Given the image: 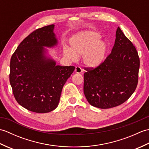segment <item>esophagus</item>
<instances>
[{
  "mask_svg": "<svg viewBox=\"0 0 149 149\" xmlns=\"http://www.w3.org/2000/svg\"><path fill=\"white\" fill-rule=\"evenodd\" d=\"M83 70L82 69L80 66H76L75 69V72L77 73V74H81V73L83 72Z\"/></svg>",
  "mask_w": 149,
  "mask_h": 149,
  "instance_id": "obj_1",
  "label": "esophagus"
}]
</instances>
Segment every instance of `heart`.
<instances>
[{"label":"heart","mask_w":149,"mask_h":149,"mask_svg":"<svg viewBox=\"0 0 149 149\" xmlns=\"http://www.w3.org/2000/svg\"><path fill=\"white\" fill-rule=\"evenodd\" d=\"M100 34L94 31H84L73 37L70 41L71 49L64 50L65 56L71 60L83 55V60L88 67L95 68L102 63L106 58L107 44L99 40Z\"/></svg>","instance_id":"b5f03b06"}]
</instances>
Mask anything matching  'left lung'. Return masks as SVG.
Instances as JSON below:
<instances>
[{
    "label": "left lung",
    "instance_id": "left-lung-1",
    "mask_svg": "<svg viewBox=\"0 0 149 149\" xmlns=\"http://www.w3.org/2000/svg\"><path fill=\"white\" fill-rule=\"evenodd\" d=\"M140 58L133 44L118 27L113 49L96 68H84V93L91 106L108 109L125 102L138 82Z\"/></svg>",
    "mask_w": 149,
    "mask_h": 149
}]
</instances>
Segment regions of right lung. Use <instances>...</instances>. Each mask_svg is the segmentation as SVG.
I'll return each instance as SVG.
<instances>
[{
    "mask_svg": "<svg viewBox=\"0 0 149 149\" xmlns=\"http://www.w3.org/2000/svg\"><path fill=\"white\" fill-rule=\"evenodd\" d=\"M54 25L38 29L18 45L10 61L9 81L17 102L34 113L52 111L58 106L64 84L75 66H61L45 56L43 47L58 44Z\"/></svg>",
    "mask_w": 149,
    "mask_h": 149,
    "instance_id": "add662e5",
    "label": "right lung"
}]
</instances>
